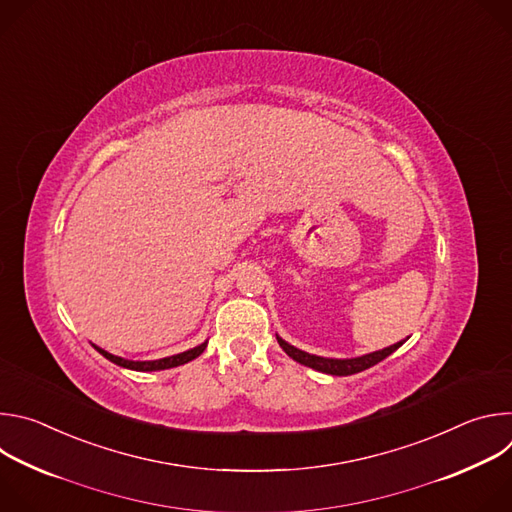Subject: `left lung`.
Wrapping results in <instances>:
<instances>
[{
	"label": "left lung",
	"mask_w": 512,
	"mask_h": 512,
	"mask_svg": "<svg viewBox=\"0 0 512 512\" xmlns=\"http://www.w3.org/2000/svg\"><path fill=\"white\" fill-rule=\"evenodd\" d=\"M405 340H401V342H397L393 346H387L383 350L371 352V354L356 356V358H324V356H316V354H310V352H304V350H300L296 346H291L289 342H285L283 338L277 336V342L285 350L287 356H291L296 362L304 364V367H310L314 371H320V373H326V375H334V377H348V375H356L360 371H367V369L375 367L377 362H381L383 358L393 354L399 346H403Z\"/></svg>",
	"instance_id": "8db88e82"
}]
</instances>
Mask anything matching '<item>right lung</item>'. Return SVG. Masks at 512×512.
Here are the masks:
<instances>
[{
  "label": "right lung",
  "mask_w": 512,
  "mask_h": 512,
  "mask_svg": "<svg viewBox=\"0 0 512 512\" xmlns=\"http://www.w3.org/2000/svg\"><path fill=\"white\" fill-rule=\"evenodd\" d=\"M206 344H208V340H206V342H202V344H198V346H194V348H190V350H186V352L172 354V356L158 358V360H127V358L115 356V354H111V352H107V350H103V348H99V346H95V344H93V346H95V350H97V352H101L107 360L115 362L117 367L131 369V371H143V373H148V371H166V369L180 367V364H186V362L194 360L196 356H200V354L204 352Z\"/></svg>",
  "instance_id": "obj_1"
}]
</instances>
